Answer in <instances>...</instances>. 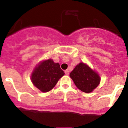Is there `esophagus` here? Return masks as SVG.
Returning a JSON list of instances; mask_svg holds the SVG:
<instances>
[{
    "label": "esophagus",
    "mask_w": 128,
    "mask_h": 128,
    "mask_svg": "<svg viewBox=\"0 0 128 128\" xmlns=\"http://www.w3.org/2000/svg\"><path fill=\"white\" fill-rule=\"evenodd\" d=\"M65 74L66 75V76H68V75L69 74V71H68V70H66L65 71Z\"/></svg>",
    "instance_id": "esophagus-1"
}]
</instances>
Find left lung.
Masks as SVG:
<instances>
[{
	"instance_id": "8db88e82",
	"label": "left lung",
	"mask_w": 128,
	"mask_h": 128,
	"mask_svg": "<svg viewBox=\"0 0 128 128\" xmlns=\"http://www.w3.org/2000/svg\"><path fill=\"white\" fill-rule=\"evenodd\" d=\"M77 88L86 93L93 91L100 82V77L87 64L80 62L70 74Z\"/></svg>"
}]
</instances>
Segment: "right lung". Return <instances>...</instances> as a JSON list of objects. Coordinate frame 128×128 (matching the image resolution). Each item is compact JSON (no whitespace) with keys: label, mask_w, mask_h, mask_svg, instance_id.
<instances>
[{"label":"right lung","mask_w":128,"mask_h":128,"mask_svg":"<svg viewBox=\"0 0 128 128\" xmlns=\"http://www.w3.org/2000/svg\"><path fill=\"white\" fill-rule=\"evenodd\" d=\"M64 74L59 63L50 58L41 61L36 65L31 74V80L40 91L46 92L54 87Z\"/></svg>","instance_id":"right-lung-1"}]
</instances>
